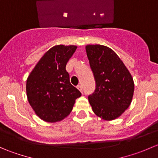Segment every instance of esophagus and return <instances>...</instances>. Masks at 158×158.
I'll use <instances>...</instances> for the list:
<instances>
[{
  "label": "esophagus",
  "instance_id": "esophagus-1",
  "mask_svg": "<svg viewBox=\"0 0 158 158\" xmlns=\"http://www.w3.org/2000/svg\"><path fill=\"white\" fill-rule=\"evenodd\" d=\"M77 89H79V90L81 92H83V90H82V85H77Z\"/></svg>",
  "mask_w": 158,
  "mask_h": 158
}]
</instances>
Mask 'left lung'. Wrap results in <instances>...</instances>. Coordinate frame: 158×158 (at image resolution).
<instances>
[{
    "label": "left lung",
    "mask_w": 158,
    "mask_h": 158,
    "mask_svg": "<svg viewBox=\"0 0 158 158\" xmlns=\"http://www.w3.org/2000/svg\"><path fill=\"white\" fill-rule=\"evenodd\" d=\"M95 81V92L89 95L94 113L105 120H114L130 106L135 85L118 56L106 46L85 47Z\"/></svg>",
    "instance_id": "1"
}]
</instances>
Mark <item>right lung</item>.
<instances>
[{"label":"right lung","mask_w":158,"mask_h":158,"mask_svg":"<svg viewBox=\"0 0 158 158\" xmlns=\"http://www.w3.org/2000/svg\"><path fill=\"white\" fill-rule=\"evenodd\" d=\"M77 47L58 45L40 60L27 80V96L35 113L47 122L63 120L81 92L69 81L66 66Z\"/></svg>","instance_id":"1"}]
</instances>
